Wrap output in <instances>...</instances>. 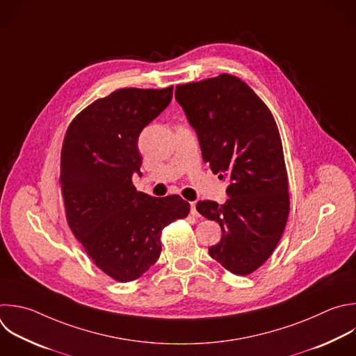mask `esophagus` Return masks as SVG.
<instances>
[{
  "mask_svg": "<svg viewBox=\"0 0 356 356\" xmlns=\"http://www.w3.org/2000/svg\"><path fill=\"white\" fill-rule=\"evenodd\" d=\"M190 208H191V215L193 216H200V213H198V211H197V208H195V202H190Z\"/></svg>",
  "mask_w": 356,
  "mask_h": 356,
  "instance_id": "esophagus-1",
  "label": "esophagus"
}]
</instances>
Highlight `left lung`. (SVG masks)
I'll use <instances>...</instances> for the list:
<instances>
[{"label":"left lung","mask_w":356,"mask_h":356,"mask_svg":"<svg viewBox=\"0 0 356 356\" xmlns=\"http://www.w3.org/2000/svg\"><path fill=\"white\" fill-rule=\"evenodd\" d=\"M175 97L198 136L204 162L229 180L225 204L198 201L195 207L222 229L209 256L232 274H252L275 250L289 215L274 115L246 82L229 74L177 85Z\"/></svg>","instance_id":"obj_1"}]
</instances>
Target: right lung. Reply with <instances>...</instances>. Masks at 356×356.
Segmentation results:
<instances>
[{"mask_svg": "<svg viewBox=\"0 0 356 356\" xmlns=\"http://www.w3.org/2000/svg\"><path fill=\"white\" fill-rule=\"evenodd\" d=\"M173 86L123 88L85 107L67 129L60 184L67 222L86 254L118 282L140 278L161 256L162 229L190 212L180 195L137 191L138 137L170 103Z\"/></svg>", "mask_w": 356, "mask_h": 356, "instance_id": "1", "label": "right lung"}]
</instances>
